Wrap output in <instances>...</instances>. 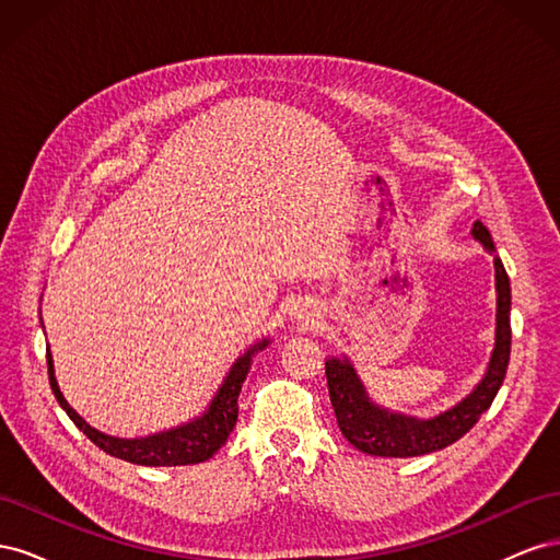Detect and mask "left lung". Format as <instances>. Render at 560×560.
<instances>
[{"label":"left lung","instance_id":"left-lung-1","mask_svg":"<svg viewBox=\"0 0 560 560\" xmlns=\"http://www.w3.org/2000/svg\"><path fill=\"white\" fill-rule=\"evenodd\" d=\"M474 238L481 241L483 247L493 254L495 245L488 229L481 222H474ZM495 290H498V329H495V350L490 358L483 381L474 393L463 399L446 413H439L430 420H418L401 413H389L371 404L364 385L348 360H327L325 374L329 385V399L336 413L338 430L343 432L348 442L369 455L378 457H413L425 455L439 448H446L467 434L483 411L490 409L498 389L504 381L506 364L512 352V287L510 276L495 257Z\"/></svg>","mask_w":560,"mask_h":560}]
</instances>
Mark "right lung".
<instances>
[{"instance_id":"right-lung-1","label":"right lung","mask_w":560,"mask_h":560,"mask_svg":"<svg viewBox=\"0 0 560 560\" xmlns=\"http://www.w3.org/2000/svg\"><path fill=\"white\" fill-rule=\"evenodd\" d=\"M261 348H266V341L257 343L252 350H247L243 358H238V362L231 366L222 387L217 389V395L212 397L208 411L200 418L186 422V425H182V428L142 436V439H116V436H107L103 432L93 430L89 422L81 416H77L72 406L65 401L60 387L56 383V376H54V360H50L48 350H46V364H48L50 389H54L58 404L62 406L65 413L72 418L74 425L83 434H86L97 448H103L105 453H109L114 457H121V460L135 463V465L175 467V465L206 463L226 444L231 430L235 428V420H238V395H241L243 381L249 371L252 354Z\"/></svg>"}]
</instances>
